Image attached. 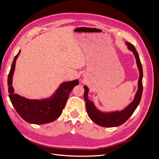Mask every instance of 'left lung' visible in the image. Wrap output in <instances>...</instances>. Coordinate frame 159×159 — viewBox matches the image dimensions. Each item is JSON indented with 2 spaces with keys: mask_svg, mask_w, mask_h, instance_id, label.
I'll list each match as a JSON object with an SVG mask.
<instances>
[{
  "mask_svg": "<svg viewBox=\"0 0 159 159\" xmlns=\"http://www.w3.org/2000/svg\"><path fill=\"white\" fill-rule=\"evenodd\" d=\"M126 45L128 46L129 50L133 52V54L135 57L138 69L139 71V79L138 81V90L134 96V99L128 106L121 111H115L111 113H103L100 111L92 102L88 99V88L87 86H84V99L85 102L86 110L88 114L89 117L92 121L99 126L105 127H117L123 124L127 121V120L131 116L139 105L142 97L143 93V68L142 64L139 58L138 52H137L134 46L128 42H126Z\"/></svg>",
  "mask_w": 159,
  "mask_h": 159,
  "instance_id": "8db88e82",
  "label": "left lung"
}]
</instances>
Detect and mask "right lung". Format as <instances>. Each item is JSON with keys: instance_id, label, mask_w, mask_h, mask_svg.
Wrapping results in <instances>:
<instances>
[{"instance_id": "right-lung-1", "label": "right lung", "mask_w": 159, "mask_h": 159, "mask_svg": "<svg viewBox=\"0 0 159 159\" xmlns=\"http://www.w3.org/2000/svg\"><path fill=\"white\" fill-rule=\"evenodd\" d=\"M20 53V50L14 57L8 76L9 98L13 107L19 115L28 123L41 125L55 121L61 115L69 94L75 86L79 84L78 80L62 83L55 93L49 99L32 100L21 97L14 93L12 86L16 61Z\"/></svg>"}]
</instances>
